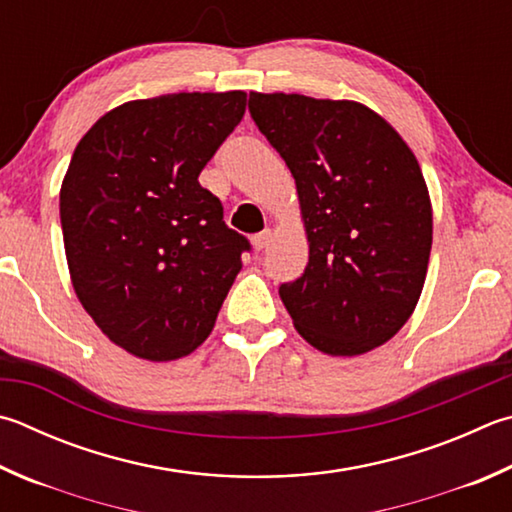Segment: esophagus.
<instances>
[{"label":"esophagus","mask_w":512,"mask_h":512,"mask_svg":"<svg viewBox=\"0 0 512 512\" xmlns=\"http://www.w3.org/2000/svg\"><path fill=\"white\" fill-rule=\"evenodd\" d=\"M271 241H273V232L271 230H262V232H257V235L253 237V246L257 250H264V248L271 246Z\"/></svg>","instance_id":"obj_1"}]
</instances>
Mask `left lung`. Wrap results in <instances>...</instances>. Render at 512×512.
<instances>
[{"label": "left lung", "mask_w": 512, "mask_h": 512, "mask_svg": "<svg viewBox=\"0 0 512 512\" xmlns=\"http://www.w3.org/2000/svg\"><path fill=\"white\" fill-rule=\"evenodd\" d=\"M250 116L291 170L309 262L280 297L329 356L392 340L414 313L432 250V201L401 134L356 100L257 94Z\"/></svg>", "instance_id": "left-lung-1"}]
</instances>
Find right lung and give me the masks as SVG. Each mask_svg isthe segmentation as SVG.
I'll list each match as a JSON object with an SVG mask.
<instances>
[{"label":"right lung","instance_id":"add662e5","mask_svg":"<svg viewBox=\"0 0 512 512\" xmlns=\"http://www.w3.org/2000/svg\"><path fill=\"white\" fill-rule=\"evenodd\" d=\"M246 111L244 91L129 100L82 136L60 188L73 291L105 336L150 362L197 349L248 239L199 174Z\"/></svg>","mask_w":512,"mask_h":512}]
</instances>
